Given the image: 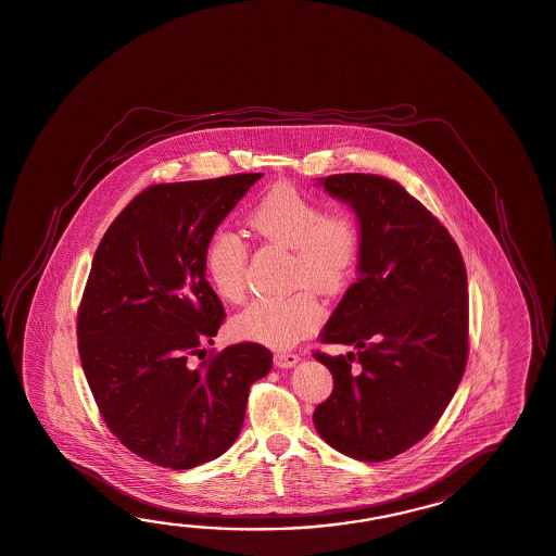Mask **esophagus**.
I'll use <instances>...</instances> for the list:
<instances>
[{"label": "esophagus", "instance_id": "obj_1", "mask_svg": "<svg viewBox=\"0 0 556 556\" xmlns=\"http://www.w3.org/2000/svg\"><path fill=\"white\" fill-rule=\"evenodd\" d=\"M298 361H300V356L292 354V352H276L274 354V364L278 368H292V366H296Z\"/></svg>", "mask_w": 556, "mask_h": 556}]
</instances>
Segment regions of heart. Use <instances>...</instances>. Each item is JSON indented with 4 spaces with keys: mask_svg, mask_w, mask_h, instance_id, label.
Returning <instances> with one entry per match:
<instances>
[{
    "mask_svg": "<svg viewBox=\"0 0 556 556\" xmlns=\"http://www.w3.org/2000/svg\"><path fill=\"white\" fill-rule=\"evenodd\" d=\"M260 240L292 252V285L338 294L349 286L361 260V230L349 212L324 207L290 184L274 186L248 216ZM248 250L233 233H216L204 252V270L222 302L245 294ZM324 311L311 288L286 298L256 300L233 316L230 334L270 349H288L323 324Z\"/></svg>",
    "mask_w": 556,
    "mask_h": 556,
    "instance_id": "heart-1",
    "label": "heart"
}]
</instances>
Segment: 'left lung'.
<instances>
[{
  "mask_svg": "<svg viewBox=\"0 0 556 556\" xmlns=\"http://www.w3.org/2000/svg\"><path fill=\"white\" fill-rule=\"evenodd\" d=\"M318 184L356 212L361 260L358 280L320 334L356 352L314 354L334 378L314 427L350 458L382 463L427 437L463 380L465 262L448 230L399 181L334 174Z\"/></svg>",
  "mask_w": 556,
  "mask_h": 556,
  "instance_id": "8db88e82",
  "label": "left lung"
}]
</instances>
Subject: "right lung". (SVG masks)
Masks as SVG:
<instances>
[{"label":"right lung","mask_w":556,"mask_h":556,"mask_svg":"<svg viewBox=\"0 0 556 556\" xmlns=\"http://www.w3.org/2000/svg\"><path fill=\"white\" fill-rule=\"evenodd\" d=\"M262 176L146 188L91 262L78 311L84 375L112 434L162 468H194L228 451L250 387L270 372V350L256 342L190 364L224 320L204 270L207 242Z\"/></svg>","instance_id":"add662e5"}]
</instances>
